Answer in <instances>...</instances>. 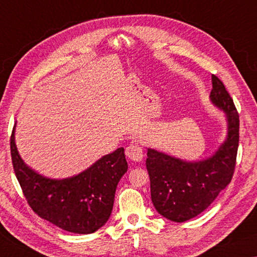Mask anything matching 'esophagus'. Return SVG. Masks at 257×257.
Returning a JSON list of instances; mask_svg holds the SVG:
<instances>
[{
    "instance_id": "34e87169",
    "label": "esophagus",
    "mask_w": 257,
    "mask_h": 257,
    "mask_svg": "<svg viewBox=\"0 0 257 257\" xmlns=\"http://www.w3.org/2000/svg\"><path fill=\"white\" fill-rule=\"evenodd\" d=\"M125 154L130 160L134 162H140L142 160V157H144L142 148L139 145L136 144V142H132V144H130L127 147H126Z\"/></svg>"
}]
</instances>
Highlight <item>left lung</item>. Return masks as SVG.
<instances>
[{
  "mask_svg": "<svg viewBox=\"0 0 257 257\" xmlns=\"http://www.w3.org/2000/svg\"><path fill=\"white\" fill-rule=\"evenodd\" d=\"M210 101L225 113L226 139L201 161H185L156 149H147L151 194L155 209L165 218L181 223L200 215L231 183L239 146V115L233 100L212 74Z\"/></svg>",
  "mask_w": 257,
  "mask_h": 257,
  "instance_id": "8db88e82",
  "label": "left lung"
}]
</instances>
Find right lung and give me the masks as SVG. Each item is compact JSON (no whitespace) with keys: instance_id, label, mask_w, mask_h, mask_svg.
I'll return each instance as SVG.
<instances>
[{"instance_id":"1","label":"right lung","mask_w":257,"mask_h":257,"mask_svg":"<svg viewBox=\"0 0 257 257\" xmlns=\"http://www.w3.org/2000/svg\"><path fill=\"white\" fill-rule=\"evenodd\" d=\"M10 139L11 160L19 185L33 211L63 230L89 234L103 226L111 215L117 185L127 171L124 148L102 156L73 177L53 179L40 175L19 155Z\"/></svg>"}]
</instances>
